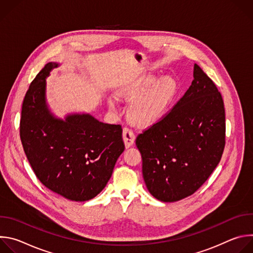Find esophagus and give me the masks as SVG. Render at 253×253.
Masks as SVG:
<instances>
[{
  "mask_svg": "<svg viewBox=\"0 0 253 253\" xmlns=\"http://www.w3.org/2000/svg\"><path fill=\"white\" fill-rule=\"evenodd\" d=\"M123 140L125 143V146L128 148L132 146L135 141V135L134 132L129 128V127H124L123 128Z\"/></svg>",
  "mask_w": 253,
  "mask_h": 253,
  "instance_id": "34e87169",
  "label": "esophagus"
}]
</instances>
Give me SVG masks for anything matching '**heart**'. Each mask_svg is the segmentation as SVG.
Masks as SVG:
<instances>
[{"label":"heart","instance_id":"1","mask_svg":"<svg viewBox=\"0 0 253 253\" xmlns=\"http://www.w3.org/2000/svg\"><path fill=\"white\" fill-rule=\"evenodd\" d=\"M156 76L147 75L120 93L121 97L133 102L128 116L137 126H148L159 120L177 94L178 85L174 78L163 77L156 84ZM110 107L115 109L116 103L110 101Z\"/></svg>","mask_w":253,"mask_h":253}]
</instances>
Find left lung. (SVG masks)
<instances>
[{
    "label": "left lung",
    "mask_w": 253,
    "mask_h": 253,
    "mask_svg": "<svg viewBox=\"0 0 253 253\" xmlns=\"http://www.w3.org/2000/svg\"><path fill=\"white\" fill-rule=\"evenodd\" d=\"M193 77L170 111L136 138L144 181L163 202L197 191L220 162L225 146L222 96L197 64Z\"/></svg>",
    "instance_id": "left-lung-1"
}]
</instances>
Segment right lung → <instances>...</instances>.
Wrapping results in <instances>:
<instances>
[{
  "instance_id": "obj_1",
  "label": "right lung",
  "mask_w": 253,
  "mask_h": 253,
  "mask_svg": "<svg viewBox=\"0 0 253 253\" xmlns=\"http://www.w3.org/2000/svg\"><path fill=\"white\" fill-rule=\"evenodd\" d=\"M57 63H48L32 81L23 101L20 137L27 159L41 183L72 201L98 195L125 149L121 125L89 114L55 118L45 100L46 77Z\"/></svg>"
}]
</instances>
